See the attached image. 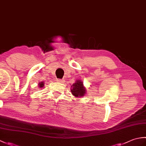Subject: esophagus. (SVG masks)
<instances>
[{
    "mask_svg": "<svg viewBox=\"0 0 146 146\" xmlns=\"http://www.w3.org/2000/svg\"><path fill=\"white\" fill-rule=\"evenodd\" d=\"M57 82H58L59 83H64V80H61V79H58L57 80Z\"/></svg>",
    "mask_w": 146,
    "mask_h": 146,
    "instance_id": "34e87169",
    "label": "esophagus"
}]
</instances>
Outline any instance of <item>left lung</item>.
<instances>
[{
    "instance_id": "1",
    "label": "left lung",
    "mask_w": 146,
    "mask_h": 146,
    "mask_svg": "<svg viewBox=\"0 0 146 146\" xmlns=\"http://www.w3.org/2000/svg\"><path fill=\"white\" fill-rule=\"evenodd\" d=\"M73 86H71L72 87V89H71V93H72V94L75 96V97H83V96H84L85 94V88L83 87V83L80 81V80H78V81H76V83H74L72 85Z\"/></svg>"
}]
</instances>
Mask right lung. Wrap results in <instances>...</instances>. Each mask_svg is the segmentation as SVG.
<instances>
[{
  "label": "right lung",
  "instance_id": "add662e5",
  "mask_svg": "<svg viewBox=\"0 0 146 146\" xmlns=\"http://www.w3.org/2000/svg\"><path fill=\"white\" fill-rule=\"evenodd\" d=\"M43 83H40V84H39V86H40V87H42V86L43 85H44V84H43Z\"/></svg>",
  "mask_w": 146,
  "mask_h": 146
}]
</instances>
